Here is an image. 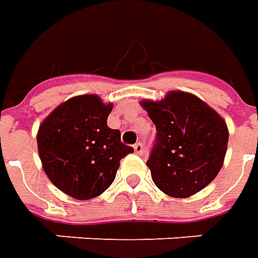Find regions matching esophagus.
<instances>
[{
    "label": "esophagus",
    "instance_id": "esophagus-1",
    "mask_svg": "<svg viewBox=\"0 0 258 258\" xmlns=\"http://www.w3.org/2000/svg\"><path fill=\"white\" fill-rule=\"evenodd\" d=\"M134 151L137 155H144V152H145V146L142 142H137L134 145Z\"/></svg>",
    "mask_w": 258,
    "mask_h": 258
}]
</instances>
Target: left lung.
<instances>
[{
    "label": "left lung",
    "mask_w": 258,
    "mask_h": 258,
    "mask_svg": "<svg viewBox=\"0 0 258 258\" xmlns=\"http://www.w3.org/2000/svg\"><path fill=\"white\" fill-rule=\"evenodd\" d=\"M140 105L156 125V145L146 166L159 189L185 199L220 173L228 146L225 120L194 94L168 91L160 101Z\"/></svg>",
    "instance_id": "8db88e82"
}]
</instances>
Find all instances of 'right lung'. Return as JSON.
<instances>
[{
	"instance_id": "1",
	"label": "right lung",
	"mask_w": 258,
	"mask_h": 258,
	"mask_svg": "<svg viewBox=\"0 0 258 258\" xmlns=\"http://www.w3.org/2000/svg\"><path fill=\"white\" fill-rule=\"evenodd\" d=\"M113 103L95 94L62 102L42 120L37 133L38 156L49 181L74 199L103 194L116 178L120 160L134 149L107 127Z\"/></svg>"
}]
</instances>
